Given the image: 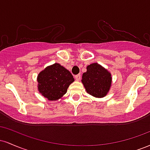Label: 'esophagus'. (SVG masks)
<instances>
[{
    "label": "esophagus",
    "instance_id": "1",
    "mask_svg": "<svg viewBox=\"0 0 150 150\" xmlns=\"http://www.w3.org/2000/svg\"><path fill=\"white\" fill-rule=\"evenodd\" d=\"M75 80H76L77 81H79V80H80V79H81V75H80V74H78V75H75Z\"/></svg>",
    "mask_w": 150,
    "mask_h": 150
}]
</instances>
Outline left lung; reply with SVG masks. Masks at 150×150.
Masks as SVG:
<instances>
[{
	"label": "left lung",
	"instance_id": "obj_1",
	"mask_svg": "<svg viewBox=\"0 0 150 150\" xmlns=\"http://www.w3.org/2000/svg\"><path fill=\"white\" fill-rule=\"evenodd\" d=\"M82 82L87 92L94 97H104L111 86V74L101 65L94 63L87 67L82 74Z\"/></svg>",
	"mask_w": 150,
	"mask_h": 150
}]
</instances>
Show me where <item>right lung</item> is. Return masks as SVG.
<instances>
[{"mask_svg": "<svg viewBox=\"0 0 150 150\" xmlns=\"http://www.w3.org/2000/svg\"><path fill=\"white\" fill-rule=\"evenodd\" d=\"M74 81L69 70L59 63H54L39 73L38 90L48 100H58L67 92L69 85Z\"/></svg>", "mask_w": 150, "mask_h": 150, "instance_id": "right-lung-1", "label": "right lung"}]
</instances>
